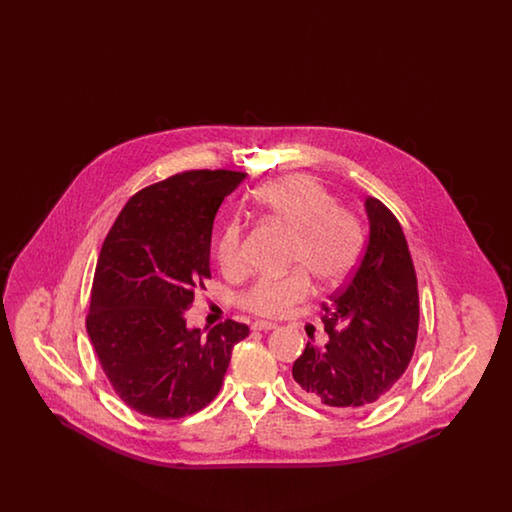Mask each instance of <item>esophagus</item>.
Returning a JSON list of instances; mask_svg holds the SVG:
<instances>
[{"label": "esophagus", "mask_w": 512, "mask_h": 512, "mask_svg": "<svg viewBox=\"0 0 512 512\" xmlns=\"http://www.w3.org/2000/svg\"><path fill=\"white\" fill-rule=\"evenodd\" d=\"M251 328H253V330H261V332H267V330H274L276 324H274V322H268V320H255V322L251 324Z\"/></svg>", "instance_id": "1"}]
</instances>
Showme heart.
I'll use <instances>...</instances> for the list:
<instances>
[{"instance_id":"1","label":"heart","mask_w":512,"mask_h":512,"mask_svg":"<svg viewBox=\"0 0 512 512\" xmlns=\"http://www.w3.org/2000/svg\"><path fill=\"white\" fill-rule=\"evenodd\" d=\"M255 203L293 234L292 267H303L320 284H338L361 257L365 230L357 215L338 207V199L315 176L292 174L257 190ZM215 257L226 272L244 268V226L230 219L215 240ZM311 293L301 268L288 276H261L242 295L240 305L261 317H282Z\"/></svg>"}]
</instances>
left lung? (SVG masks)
<instances>
[{"mask_svg":"<svg viewBox=\"0 0 512 512\" xmlns=\"http://www.w3.org/2000/svg\"><path fill=\"white\" fill-rule=\"evenodd\" d=\"M365 255L343 290L322 305L324 347L307 343L293 363V388L332 411L374 403L403 376L418 334V288L399 220L376 197L365 199Z\"/></svg>","mask_w":512,"mask_h":512,"instance_id":"8db88e82","label":"left lung"}]
</instances>
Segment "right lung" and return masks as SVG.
Listing matches in <instances>:
<instances>
[{
  "label": "right lung",
  "mask_w": 512,
  "mask_h": 512,
  "mask_svg": "<svg viewBox=\"0 0 512 512\" xmlns=\"http://www.w3.org/2000/svg\"><path fill=\"white\" fill-rule=\"evenodd\" d=\"M245 172L186 171L132 195L101 245L86 330L122 401L151 418H182L220 391L249 328L203 334L184 313L211 278L213 220Z\"/></svg>",
  "instance_id": "right-lung-1"
}]
</instances>
